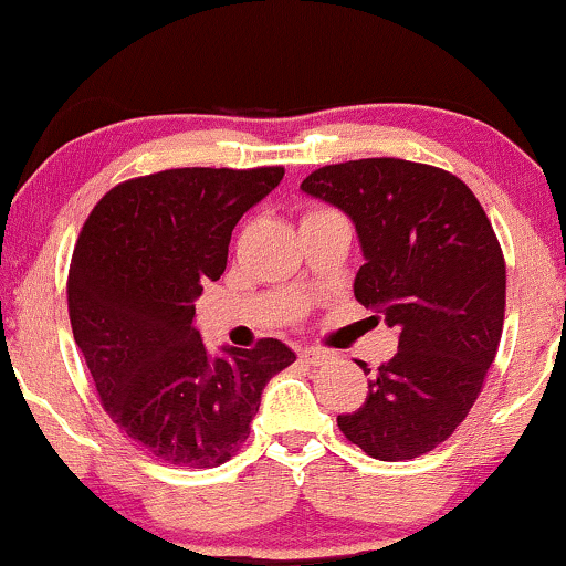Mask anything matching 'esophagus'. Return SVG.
I'll return each mask as SVG.
<instances>
[{
  "instance_id": "obj_1",
  "label": "esophagus",
  "mask_w": 566,
  "mask_h": 566,
  "mask_svg": "<svg viewBox=\"0 0 566 566\" xmlns=\"http://www.w3.org/2000/svg\"><path fill=\"white\" fill-rule=\"evenodd\" d=\"M301 359L308 361V365L319 367L329 359V354H327V350H322V348H301Z\"/></svg>"
}]
</instances>
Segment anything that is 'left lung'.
<instances>
[{
    "label": "left lung",
    "mask_w": 566,
    "mask_h": 566,
    "mask_svg": "<svg viewBox=\"0 0 566 566\" xmlns=\"http://www.w3.org/2000/svg\"><path fill=\"white\" fill-rule=\"evenodd\" d=\"M301 191L350 218L365 255L356 301L399 333L394 359L367 380L365 405L337 415V426L378 460L431 452L465 420L503 335L495 231L463 180L418 161L327 165Z\"/></svg>",
    "instance_id": "1"
}]
</instances>
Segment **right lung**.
Wrapping results in <instances>:
<instances>
[{
  "label": "right lung",
  "instance_id": "right-lung-1",
  "mask_svg": "<svg viewBox=\"0 0 566 566\" xmlns=\"http://www.w3.org/2000/svg\"><path fill=\"white\" fill-rule=\"evenodd\" d=\"M284 167H180L127 180L90 212L69 271V316L103 409L148 454L186 469L226 463L250 437L265 382L295 350L265 337L218 356L193 303L229 261L233 226Z\"/></svg>",
  "mask_w": 566,
  "mask_h": 566
}]
</instances>
